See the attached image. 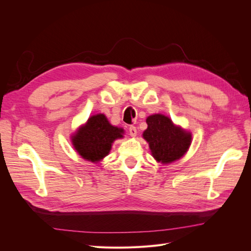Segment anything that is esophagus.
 <instances>
[{"mask_svg":"<svg viewBox=\"0 0 251 251\" xmlns=\"http://www.w3.org/2000/svg\"><path fill=\"white\" fill-rule=\"evenodd\" d=\"M128 132H130L131 136H136L137 135V128H136V126H131L130 127H128Z\"/></svg>","mask_w":251,"mask_h":251,"instance_id":"34e87169","label":"esophagus"}]
</instances>
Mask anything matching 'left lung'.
Listing matches in <instances>:
<instances>
[{
	"instance_id": "obj_1",
	"label": "left lung",
	"mask_w": 251,
	"mask_h": 251,
	"mask_svg": "<svg viewBox=\"0 0 251 251\" xmlns=\"http://www.w3.org/2000/svg\"><path fill=\"white\" fill-rule=\"evenodd\" d=\"M147 124L148 128L143 133V138L149 142L157 161L170 163L177 160L191 146V134L175 126L169 117L155 114L148 117Z\"/></svg>"
}]
</instances>
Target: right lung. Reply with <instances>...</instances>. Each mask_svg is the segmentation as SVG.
I'll return each mask as SVG.
<instances>
[{"label": "right lung", "mask_w": 251, "mask_h": 251, "mask_svg": "<svg viewBox=\"0 0 251 251\" xmlns=\"http://www.w3.org/2000/svg\"><path fill=\"white\" fill-rule=\"evenodd\" d=\"M123 128L111 126L103 114H98L88 119L73 136L72 142L82 158L97 162L109 154L113 141L123 137Z\"/></svg>", "instance_id": "1"}]
</instances>
